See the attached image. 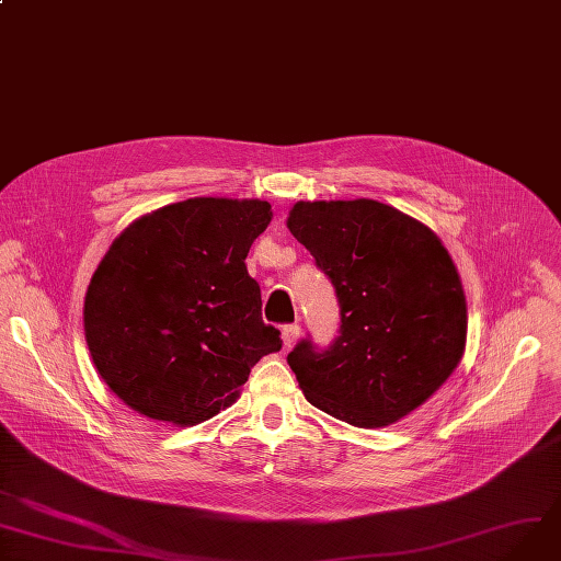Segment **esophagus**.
<instances>
[{
  "instance_id": "esophagus-1",
  "label": "esophagus",
  "mask_w": 561,
  "mask_h": 561,
  "mask_svg": "<svg viewBox=\"0 0 561 561\" xmlns=\"http://www.w3.org/2000/svg\"><path fill=\"white\" fill-rule=\"evenodd\" d=\"M298 336H300V328H298L296 323L285 325V328H283V343H285V348H291L294 343L298 341Z\"/></svg>"
}]
</instances>
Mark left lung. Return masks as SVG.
<instances>
[{"label": "left lung", "instance_id": "left-lung-1", "mask_svg": "<svg viewBox=\"0 0 561 561\" xmlns=\"http://www.w3.org/2000/svg\"><path fill=\"white\" fill-rule=\"evenodd\" d=\"M287 229L332 280L341 328L319 353L287 355L306 400L359 428L389 426L434 396L462 359L467 304L440 238L375 199L296 202Z\"/></svg>", "mask_w": 561, "mask_h": 561}]
</instances>
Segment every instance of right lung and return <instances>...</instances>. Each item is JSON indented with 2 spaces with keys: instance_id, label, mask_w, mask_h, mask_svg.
<instances>
[{
  "instance_id": "add662e5",
  "label": "right lung",
  "mask_w": 561,
  "mask_h": 561,
  "mask_svg": "<svg viewBox=\"0 0 561 561\" xmlns=\"http://www.w3.org/2000/svg\"><path fill=\"white\" fill-rule=\"evenodd\" d=\"M272 215L263 199L193 197L121 231L82 310L90 355L116 398L152 420L199 424L280 351L244 265Z\"/></svg>"
}]
</instances>
